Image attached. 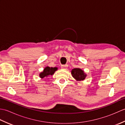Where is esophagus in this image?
Listing matches in <instances>:
<instances>
[{
	"label": "esophagus",
	"mask_w": 125,
	"mask_h": 125,
	"mask_svg": "<svg viewBox=\"0 0 125 125\" xmlns=\"http://www.w3.org/2000/svg\"><path fill=\"white\" fill-rule=\"evenodd\" d=\"M62 69H66L68 68V65H62L61 67Z\"/></svg>",
	"instance_id": "1"
}]
</instances>
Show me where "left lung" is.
Returning <instances> with one entry per match:
<instances>
[{
    "label": "left lung",
    "instance_id": "left-lung-1",
    "mask_svg": "<svg viewBox=\"0 0 125 125\" xmlns=\"http://www.w3.org/2000/svg\"><path fill=\"white\" fill-rule=\"evenodd\" d=\"M71 75L77 81H84L87 75L84 71L80 68H74L71 70Z\"/></svg>",
    "mask_w": 125,
    "mask_h": 125
}]
</instances>
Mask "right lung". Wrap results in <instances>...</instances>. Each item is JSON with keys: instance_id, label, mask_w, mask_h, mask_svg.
I'll list each match as a JSON object with an SVG mask.
<instances>
[{"instance_id": "1", "label": "right lung", "mask_w": 125, "mask_h": 125, "mask_svg": "<svg viewBox=\"0 0 125 125\" xmlns=\"http://www.w3.org/2000/svg\"><path fill=\"white\" fill-rule=\"evenodd\" d=\"M58 68L57 67H49L48 66L45 67L42 72L39 74V77L41 79H44L45 77H48L50 75H54L55 72L57 70Z\"/></svg>"}]
</instances>
